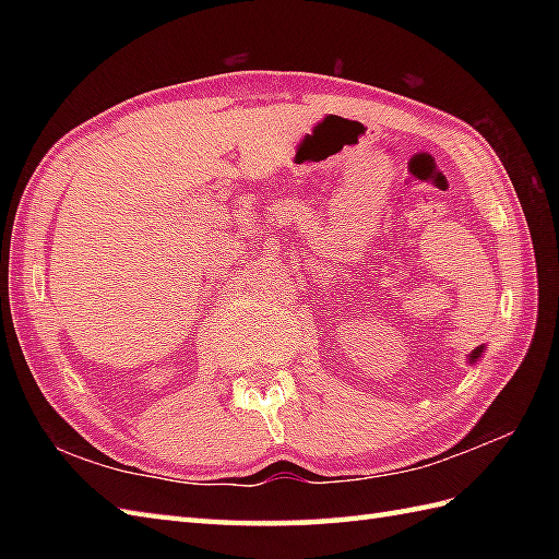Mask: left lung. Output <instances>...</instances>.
I'll return each mask as SVG.
<instances>
[{
    "label": "left lung",
    "instance_id": "8db88e82",
    "mask_svg": "<svg viewBox=\"0 0 559 559\" xmlns=\"http://www.w3.org/2000/svg\"><path fill=\"white\" fill-rule=\"evenodd\" d=\"M483 348H485V346H480V348L473 350V353L468 355V362H478V358H480V355H483Z\"/></svg>",
    "mask_w": 559,
    "mask_h": 559
}]
</instances>
